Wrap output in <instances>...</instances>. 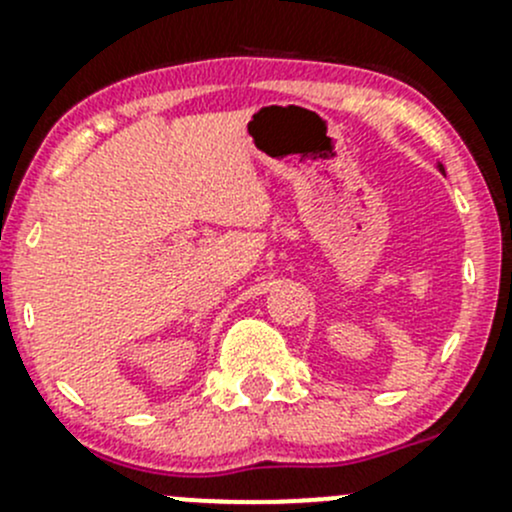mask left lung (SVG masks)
Listing matches in <instances>:
<instances>
[{
    "label": "left lung",
    "instance_id": "obj_1",
    "mask_svg": "<svg viewBox=\"0 0 512 512\" xmlns=\"http://www.w3.org/2000/svg\"><path fill=\"white\" fill-rule=\"evenodd\" d=\"M438 168H441V170H443V165H438Z\"/></svg>",
    "mask_w": 512,
    "mask_h": 512
}]
</instances>
